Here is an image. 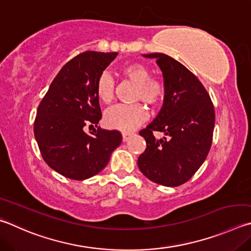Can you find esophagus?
Returning <instances> with one entry per match:
<instances>
[{
    "instance_id": "esophagus-1",
    "label": "esophagus",
    "mask_w": 251,
    "mask_h": 251,
    "mask_svg": "<svg viewBox=\"0 0 251 251\" xmlns=\"http://www.w3.org/2000/svg\"><path fill=\"white\" fill-rule=\"evenodd\" d=\"M122 136H123V140L127 141L131 137V136H133V133H128V131H123Z\"/></svg>"
}]
</instances>
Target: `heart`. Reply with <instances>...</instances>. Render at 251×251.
Masks as SVG:
<instances>
[{"instance_id": "b5f03b06", "label": "heart", "mask_w": 251, "mask_h": 251, "mask_svg": "<svg viewBox=\"0 0 251 251\" xmlns=\"http://www.w3.org/2000/svg\"><path fill=\"white\" fill-rule=\"evenodd\" d=\"M122 75L135 84L131 100H141L149 106H157L165 98L166 85L163 81L150 78L151 72L140 62L128 63L122 68ZM97 93L104 103H111L114 99V80L108 72H103L97 82ZM147 110L139 102L120 104L110 108L105 114V123L110 128L128 131L134 129L147 118Z\"/></svg>"}]
</instances>
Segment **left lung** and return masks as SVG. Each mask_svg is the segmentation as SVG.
Listing matches in <instances>:
<instances>
[{"instance_id":"obj_1","label":"left lung","mask_w":251,"mask_h":251,"mask_svg":"<svg viewBox=\"0 0 251 251\" xmlns=\"http://www.w3.org/2000/svg\"><path fill=\"white\" fill-rule=\"evenodd\" d=\"M143 56L156 59L166 94L156 118L139 131L147 147L138 158V168L154 183L175 188L189 181L206 159L215 112L207 91L182 63L160 52ZM153 131L166 136L156 140Z\"/></svg>"}]
</instances>
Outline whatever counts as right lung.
I'll return each instance as SVG.
<instances>
[{
  "instance_id": "right-lung-1",
  "label": "right lung",
  "mask_w": 251,
  "mask_h": 251,
  "mask_svg": "<svg viewBox=\"0 0 251 251\" xmlns=\"http://www.w3.org/2000/svg\"><path fill=\"white\" fill-rule=\"evenodd\" d=\"M117 52L85 51L61 68L37 108L34 134L47 165L72 180H85L106 167L122 143L117 130L94 129L102 118L97 82Z\"/></svg>"
}]
</instances>
